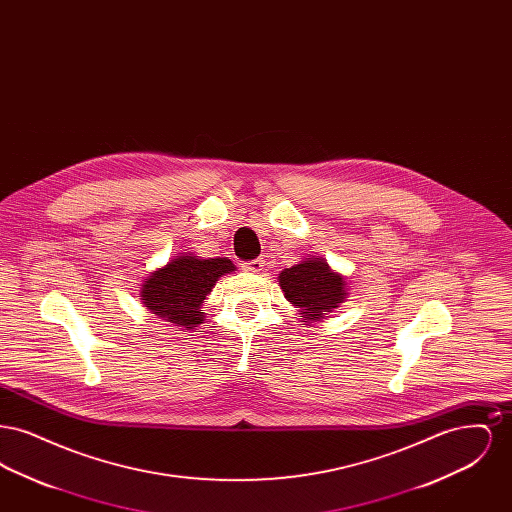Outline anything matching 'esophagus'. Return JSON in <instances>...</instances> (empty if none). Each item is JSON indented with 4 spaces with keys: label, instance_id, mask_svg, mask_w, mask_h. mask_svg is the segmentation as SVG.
<instances>
[{
    "label": "esophagus",
    "instance_id": "obj_1",
    "mask_svg": "<svg viewBox=\"0 0 512 512\" xmlns=\"http://www.w3.org/2000/svg\"><path fill=\"white\" fill-rule=\"evenodd\" d=\"M263 267H265V263H263V259H253V261H247V263H244V268L247 270V272H261L263 270Z\"/></svg>",
    "mask_w": 512,
    "mask_h": 512
}]
</instances>
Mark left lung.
Returning a JSON list of instances; mask_svg holds the SVG:
<instances>
[{
    "mask_svg": "<svg viewBox=\"0 0 512 512\" xmlns=\"http://www.w3.org/2000/svg\"><path fill=\"white\" fill-rule=\"evenodd\" d=\"M284 297L303 317V322H317L345 299L347 284L322 259H307L284 268L278 276Z\"/></svg>",
    "mask_w": 512,
    "mask_h": 512,
    "instance_id": "obj_1",
    "label": "left lung"
}]
</instances>
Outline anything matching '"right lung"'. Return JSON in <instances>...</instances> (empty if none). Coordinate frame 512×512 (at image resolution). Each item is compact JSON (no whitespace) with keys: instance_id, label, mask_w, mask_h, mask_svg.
<instances>
[{"instance_id":"1","label":"right lung","mask_w":512,"mask_h":512,"mask_svg":"<svg viewBox=\"0 0 512 512\" xmlns=\"http://www.w3.org/2000/svg\"><path fill=\"white\" fill-rule=\"evenodd\" d=\"M234 270V263L226 257L199 259L180 255L147 276L140 297L153 315L190 330L203 322L201 303L217 280Z\"/></svg>"}]
</instances>
